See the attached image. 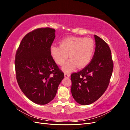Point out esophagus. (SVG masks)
Here are the masks:
<instances>
[{"label":"esophagus","instance_id":"esophagus-1","mask_svg":"<svg viewBox=\"0 0 130 130\" xmlns=\"http://www.w3.org/2000/svg\"><path fill=\"white\" fill-rule=\"evenodd\" d=\"M64 77L66 78H68L70 77V74L68 73H64Z\"/></svg>","mask_w":130,"mask_h":130}]
</instances>
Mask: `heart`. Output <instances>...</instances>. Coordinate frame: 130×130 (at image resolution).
Returning <instances> with one entry per match:
<instances>
[{"instance_id":"b5f03b06","label":"heart","mask_w":130,"mask_h":130,"mask_svg":"<svg viewBox=\"0 0 130 130\" xmlns=\"http://www.w3.org/2000/svg\"><path fill=\"white\" fill-rule=\"evenodd\" d=\"M95 48V43L91 38L69 37L62 40L60 45H51L50 53L59 65L64 63L69 54L70 59L62 68L64 72L69 73L77 66L79 68L87 66L92 60Z\"/></svg>"}]
</instances>
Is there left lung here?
Wrapping results in <instances>:
<instances>
[{"label":"left lung","instance_id":"left-lung-1","mask_svg":"<svg viewBox=\"0 0 130 130\" xmlns=\"http://www.w3.org/2000/svg\"><path fill=\"white\" fill-rule=\"evenodd\" d=\"M94 38L95 50L92 61L81 71L71 75L72 96L82 105L94 103L104 93L113 69L109 46L96 35Z\"/></svg>","mask_w":130,"mask_h":130}]
</instances>
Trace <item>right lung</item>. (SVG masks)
Segmentation results:
<instances>
[{"mask_svg":"<svg viewBox=\"0 0 130 130\" xmlns=\"http://www.w3.org/2000/svg\"><path fill=\"white\" fill-rule=\"evenodd\" d=\"M55 30L39 28L26 34L15 54L16 78L22 91L35 104L45 105L55 96L64 74L50 53Z\"/></svg>","mask_w":130,"mask_h":130,"instance_id":"obj_1","label":"right lung"}]
</instances>
